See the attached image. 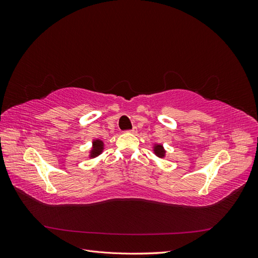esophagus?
I'll return each mask as SVG.
<instances>
[{"label":"esophagus","instance_id":"34e87169","mask_svg":"<svg viewBox=\"0 0 258 258\" xmlns=\"http://www.w3.org/2000/svg\"><path fill=\"white\" fill-rule=\"evenodd\" d=\"M128 132H130V134H134V135H136L137 132H138V129H137V127H134V128H132L131 130H129Z\"/></svg>","mask_w":258,"mask_h":258}]
</instances>
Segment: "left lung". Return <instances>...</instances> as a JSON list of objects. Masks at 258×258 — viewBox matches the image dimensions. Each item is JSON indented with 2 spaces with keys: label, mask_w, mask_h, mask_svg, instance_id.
Returning a JSON list of instances; mask_svg holds the SVG:
<instances>
[{
  "label": "left lung",
  "mask_w": 258,
  "mask_h": 258,
  "mask_svg": "<svg viewBox=\"0 0 258 258\" xmlns=\"http://www.w3.org/2000/svg\"><path fill=\"white\" fill-rule=\"evenodd\" d=\"M153 150H154V154L157 156V157L165 158L166 150H165V148H163V146L161 144H155L154 147H153Z\"/></svg>",
  "instance_id": "1"
}]
</instances>
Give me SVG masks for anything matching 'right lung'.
<instances>
[{
  "mask_svg": "<svg viewBox=\"0 0 258 258\" xmlns=\"http://www.w3.org/2000/svg\"><path fill=\"white\" fill-rule=\"evenodd\" d=\"M104 150V143L102 140L96 139L92 141V147L89 154V158H96L100 154H102Z\"/></svg>",
  "mask_w": 258,
  "mask_h": 258,
  "instance_id": "right-lung-1",
  "label": "right lung"
}]
</instances>
